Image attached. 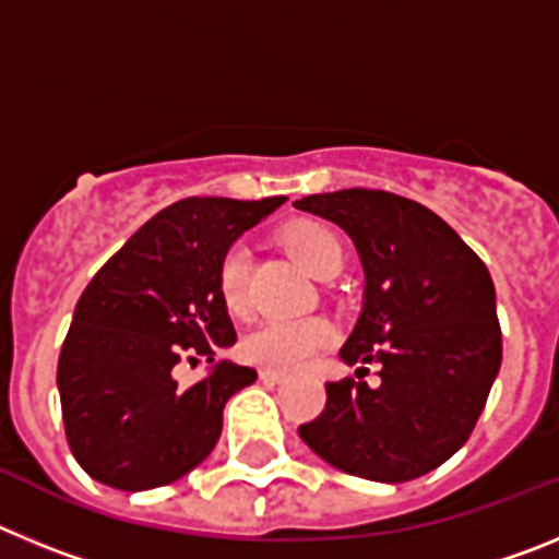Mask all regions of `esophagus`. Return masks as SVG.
Returning <instances> with one entry per match:
<instances>
[{
	"label": "esophagus",
	"mask_w": 559,
	"mask_h": 559,
	"mask_svg": "<svg viewBox=\"0 0 559 559\" xmlns=\"http://www.w3.org/2000/svg\"><path fill=\"white\" fill-rule=\"evenodd\" d=\"M285 378H288V374L280 372V369H260V380H263V383H283Z\"/></svg>",
	"instance_id": "esophagus-1"
}]
</instances>
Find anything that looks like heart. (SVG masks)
<instances>
[{
	"label": "heart",
	"instance_id": "heart-1",
	"mask_svg": "<svg viewBox=\"0 0 559 559\" xmlns=\"http://www.w3.org/2000/svg\"><path fill=\"white\" fill-rule=\"evenodd\" d=\"M283 243L316 276H333L344 263L338 231L319 221H296L283 229ZM218 296L229 313H243L249 302V249L231 243L218 263ZM335 341V328L324 316L265 319L243 338V355L265 369H299Z\"/></svg>",
	"mask_w": 559,
	"mask_h": 559
}]
</instances>
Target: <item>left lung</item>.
<instances>
[{"label":"left lung","mask_w":559,"mask_h":559,"mask_svg":"<svg viewBox=\"0 0 559 559\" xmlns=\"http://www.w3.org/2000/svg\"><path fill=\"white\" fill-rule=\"evenodd\" d=\"M294 206L353 237L367 290L341 358L380 367L374 389L367 367L328 383L299 437L349 476H426L467 442L501 367L490 271L437 212L394 192L353 187Z\"/></svg>","instance_id":"8db88e82"}]
</instances>
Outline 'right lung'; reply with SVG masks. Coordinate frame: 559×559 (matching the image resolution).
<instances>
[{
	"instance_id": "add662e5",
	"label": "right lung",
	"mask_w": 559,
	"mask_h": 559,
	"mask_svg": "<svg viewBox=\"0 0 559 559\" xmlns=\"http://www.w3.org/2000/svg\"><path fill=\"white\" fill-rule=\"evenodd\" d=\"M283 201L181 199L92 276L63 338L58 392L69 451L95 481L153 490L210 456L226 400L257 372L221 360L192 386L173 372L235 344L218 296L221 257Z\"/></svg>"
}]
</instances>
